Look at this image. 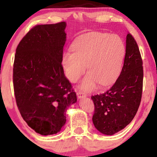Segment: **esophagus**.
<instances>
[{
  "label": "esophagus",
  "mask_w": 157,
  "mask_h": 157,
  "mask_svg": "<svg viewBox=\"0 0 157 157\" xmlns=\"http://www.w3.org/2000/svg\"><path fill=\"white\" fill-rule=\"evenodd\" d=\"M77 96L78 98H82V97H84L86 96V94L85 93L82 92L81 91H77Z\"/></svg>",
  "instance_id": "34e87169"
}]
</instances>
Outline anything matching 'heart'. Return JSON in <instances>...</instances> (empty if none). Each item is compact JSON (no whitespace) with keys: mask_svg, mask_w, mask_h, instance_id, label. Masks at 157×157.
I'll return each instance as SVG.
<instances>
[{"mask_svg":"<svg viewBox=\"0 0 157 157\" xmlns=\"http://www.w3.org/2000/svg\"><path fill=\"white\" fill-rule=\"evenodd\" d=\"M72 52H66L63 66L67 78L77 82L83 75L87 65L89 72L84 77L81 88L94 89L97 82L108 86L120 73L125 55V45L120 37L100 32L82 35L71 44Z\"/></svg>","mask_w":157,"mask_h":157,"instance_id":"heart-1","label":"heart"}]
</instances>
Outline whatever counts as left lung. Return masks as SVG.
I'll return each mask as SVG.
<instances>
[{
	"instance_id": "8db88e82",
	"label": "left lung",
	"mask_w": 157,
	"mask_h": 157,
	"mask_svg": "<svg viewBox=\"0 0 157 157\" xmlns=\"http://www.w3.org/2000/svg\"><path fill=\"white\" fill-rule=\"evenodd\" d=\"M143 86V66L138 45L128 33L121 73L105 92L91 96L94 104L92 120L102 134L113 135L128 125L140 105Z\"/></svg>"
}]
</instances>
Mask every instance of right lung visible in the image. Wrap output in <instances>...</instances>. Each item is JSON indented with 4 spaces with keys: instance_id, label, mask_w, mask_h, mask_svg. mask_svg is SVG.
Returning a JSON list of instances; mask_svg holds the SVG:
<instances>
[{
    "instance_id": "add662e5",
    "label": "right lung",
    "mask_w": 157,
    "mask_h": 157,
    "mask_svg": "<svg viewBox=\"0 0 157 157\" xmlns=\"http://www.w3.org/2000/svg\"><path fill=\"white\" fill-rule=\"evenodd\" d=\"M66 23L36 25L16 48L13 86L23 120L41 135L57 134L66 111L77 102L76 93L62 66Z\"/></svg>"
}]
</instances>
